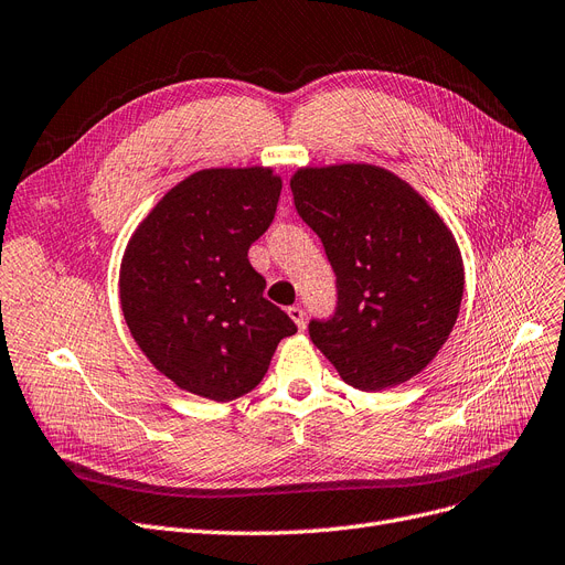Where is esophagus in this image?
<instances>
[{"instance_id": "obj_1", "label": "esophagus", "mask_w": 565, "mask_h": 565, "mask_svg": "<svg viewBox=\"0 0 565 565\" xmlns=\"http://www.w3.org/2000/svg\"><path fill=\"white\" fill-rule=\"evenodd\" d=\"M288 317H290V321H294L300 330L305 328V311H302V307H298V305L288 307Z\"/></svg>"}]
</instances>
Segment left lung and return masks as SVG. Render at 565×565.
I'll use <instances>...</instances> for the list:
<instances>
[{
	"label": "left lung",
	"instance_id": "obj_1",
	"mask_svg": "<svg viewBox=\"0 0 565 565\" xmlns=\"http://www.w3.org/2000/svg\"><path fill=\"white\" fill-rule=\"evenodd\" d=\"M296 209L338 275V311L309 338L361 391L416 377L458 319L466 271L451 230L424 195L377 164L300 167Z\"/></svg>",
	"mask_w": 565,
	"mask_h": 565
}]
</instances>
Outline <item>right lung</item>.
<instances>
[{"label":"right lung","mask_w":565,"mask_h":565,"mask_svg":"<svg viewBox=\"0 0 565 565\" xmlns=\"http://www.w3.org/2000/svg\"><path fill=\"white\" fill-rule=\"evenodd\" d=\"M271 167H214L179 181L137 225L120 260V309L151 365L181 391L230 403L256 388L298 330L263 298L248 263L277 212Z\"/></svg>","instance_id":"1"}]
</instances>
